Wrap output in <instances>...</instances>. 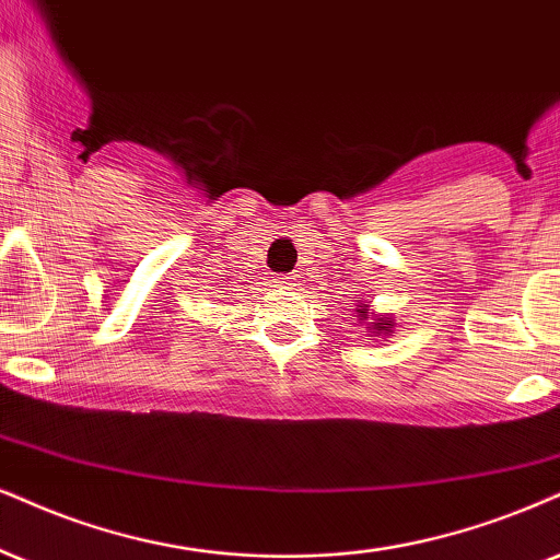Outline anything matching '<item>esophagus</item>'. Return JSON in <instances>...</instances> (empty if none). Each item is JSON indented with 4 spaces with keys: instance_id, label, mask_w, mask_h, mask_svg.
I'll return each mask as SVG.
<instances>
[{
    "instance_id": "1",
    "label": "esophagus",
    "mask_w": 560,
    "mask_h": 560,
    "mask_svg": "<svg viewBox=\"0 0 560 560\" xmlns=\"http://www.w3.org/2000/svg\"><path fill=\"white\" fill-rule=\"evenodd\" d=\"M275 282H278V285H293L295 278L293 275H280V278H275Z\"/></svg>"
}]
</instances>
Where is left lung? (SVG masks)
Masks as SVG:
<instances>
[{"mask_svg": "<svg viewBox=\"0 0 560 560\" xmlns=\"http://www.w3.org/2000/svg\"><path fill=\"white\" fill-rule=\"evenodd\" d=\"M358 312H361L363 319H369V316H365V314H369V308H358ZM382 324H384V319L374 322V329H378V332H382V329H384V332H389V327H382Z\"/></svg>", "mask_w": 560, "mask_h": 560, "instance_id": "8db88e82", "label": "left lung"}]
</instances>
